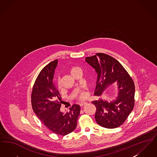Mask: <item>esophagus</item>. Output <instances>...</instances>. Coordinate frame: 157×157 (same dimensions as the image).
<instances>
[{
    "label": "esophagus",
    "mask_w": 157,
    "mask_h": 157,
    "mask_svg": "<svg viewBox=\"0 0 157 157\" xmlns=\"http://www.w3.org/2000/svg\"><path fill=\"white\" fill-rule=\"evenodd\" d=\"M86 104H87V102H82L79 103V105H80L81 106H83L84 105Z\"/></svg>",
    "instance_id": "34e87169"
}]
</instances>
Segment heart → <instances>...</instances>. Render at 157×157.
Listing matches in <instances>:
<instances>
[{"mask_svg": "<svg viewBox=\"0 0 157 157\" xmlns=\"http://www.w3.org/2000/svg\"><path fill=\"white\" fill-rule=\"evenodd\" d=\"M78 70H81L79 67H72L69 69V72H70V74H71V75L72 76L73 74L75 73V72H76V71H78ZM58 86L59 88L60 87V82L59 81H58ZM85 97H86V94H85V92H80V93L79 94V95H78V98H79V99H84Z\"/></svg>", "mask_w": 157, "mask_h": 157, "instance_id": "b5f03b06", "label": "heart"}]
</instances>
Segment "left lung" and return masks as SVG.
<instances>
[{
    "label": "left lung",
    "instance_id": "1",
    "mask_svg": "<svg viewBox=\"0 0 157 157\" xmlns=\"http://www.w3.org/2000/svg\"><path fill=\"white\" fill-rule=\"evenodd\" d=\"M85 62L97 74L95 95L101 96L105 90L115 83L117 85L118 95L114 100L100 99L92 102L96 106L97 122L106 128L120 127L134 106V81L120 62L108 55L98 53L85 58Z\"/></svg>",
    "mask_w": 157,
    "mask_h": 157
}]
</instances>
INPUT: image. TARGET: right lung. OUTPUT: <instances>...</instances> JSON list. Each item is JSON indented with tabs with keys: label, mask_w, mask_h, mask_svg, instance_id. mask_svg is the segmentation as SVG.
I'll return each instance as SVG.
<instances>
[{
	"label": "right lung",
	"mask_w": 157,
	"mask_h": 157,
	"mask_svg": "<svg viewBox=\"0 0 157 157\" xmlns=\"http://www.w3.org/2000/svg\"><path fill=\"white\" fill-rule=\"evenodd\" d=\"M58 60L43 68L32 92V106L42 123L53 132L66 135L75 130L80 114V106L74 104L68 112L60 111L62 98L53 81Z\"/></svg>",
	"instance_id": "1"
}]
</instances>
